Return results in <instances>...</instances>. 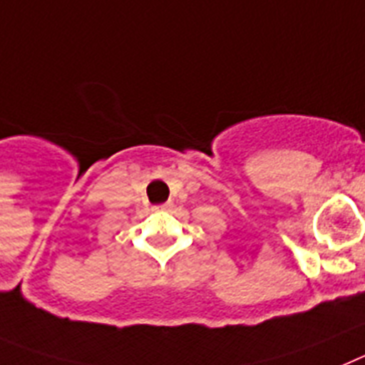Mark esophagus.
I'll return each mask as SVG.
<instances>
[{"mask_svg": "<svg viewBox=\"0 0 365 365\" xmlns=\"http://www.w3.org/2000/svg\"><path fill=\"white\" fill-rule=\"evenodd\" d=\"M173 202H165V204H161L160 205V209H170V207H173Z\"/></svg>", "mask_w": 365, "mask_h": 365, "instance_id": "esophagus-1", "label": "esophagus"}]
</instances>
